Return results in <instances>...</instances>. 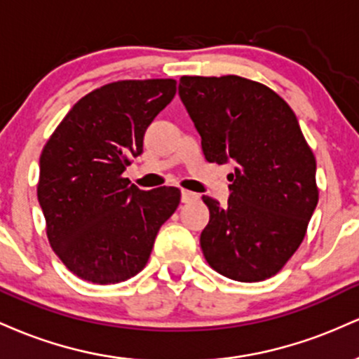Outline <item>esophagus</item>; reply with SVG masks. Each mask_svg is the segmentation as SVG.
I'll return each mask as SVG.
<instances>
[{
	"instance_id": "1",
	"label": "esophagus",
	"mask_w": 359,
	"mask_h": 359,
	"mask_svg": "<svg viewBox=\"0 0 359 359\" xmlns=\"http://www.w3.org/2000/svg\"><path fill=\"white\" fill-rule=\"evenodd\" d=\"M180 199H182V203H192V201L199 199V196H197L196 192L185 191V189H182V192H180Z\"/></svg>"
}]
</instances>
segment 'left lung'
<instances>
[{"label":"left lung","mask_w":359,"mask_h":359,"mask_svg":"<svg viewBox=\"0 0 359 359\" xmlns=\"http://www.w3.org/2000/svg\"><path fill=\"white\" fill-rule=\"evenodd\" d=\"M182 100L208 162L236 163L221 208L203 196L204 258L217 273L262 282L283 269L306 236L319 191L316 156L297 116L275 90L240 76H182Z\"/></svg>","instance_id":"left-lung-1"}]
</instances>
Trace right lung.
Masks as SVG:
<instances>
[{
	"label": "right lung",
	"instance_id": "obj_1",
	"mask_svg": "<svg viewBox=\"0 0 359 359\" xmlns=\"http://www.w3.org/2000/svg\"><path fill=\"white\" fill-rule=\"evenodd\" d=\"M174 79L118 81L86 94L40 155L36 185L52 250L74 275L108 285L145 269L180 191H142L123 177L156 114L174 100Z\"/></svg>",
	"mask_w": 359,
	"mask_h": 359
}]
</instances>
